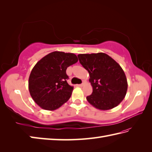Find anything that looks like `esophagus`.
Instances as JSON below:
<instances>
[{"instance_id":"esophagus-1","label":"esophagus","mask_w":152,"mask_h":152,"mask_svg":"<svg viewBox=\"0 0 152 152\" xmlns=\"http://www.w3.org/2000/svg\"><path fill=\"white\" fill-rule=\"evenodd\" d=\"M83 84H84V82H83V83H81V84H79V85H78L79 87H82L83 86Z\"/></svg>"}]
</instances>
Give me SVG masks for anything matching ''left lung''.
<instances>
[{"label":"left lung","mask_w":152,"mask_h":152,"mask_svg":"<svg viewBox=\"0 0 152 152\" xmlns=\"http://www.w3.org/2000/svg\"><path fill=\"white\" fill-rule=\"evenodd\" d=\"M80 64L88 71L92 94L86 97L95 108L108 110L116 107L126 95L127 81L124 70L104 53L79 54Z\"/></svg>","instance_id":"1"}]
</instances>
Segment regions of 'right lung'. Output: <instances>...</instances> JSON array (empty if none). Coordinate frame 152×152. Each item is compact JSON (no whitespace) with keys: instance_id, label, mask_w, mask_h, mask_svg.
Instances as JSON below:
<instances>
[{"instance_id":"1","label":"right lung","mask_w":152,"mask_h":152,"mask_svg":"<svg viewBox=\"0 0 152 152\" xmlns=\"http://www.w3.org/2000/svg\"><path fill=\"white\" fill-rule=\"evenodd\" d=\"M78 61L75 54L56 51L35 64L28 78V90L40 107L52 111L69 101L74 87L66 82V70Z\"/></svg>"}]
</instances>
